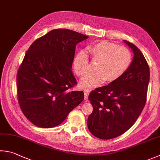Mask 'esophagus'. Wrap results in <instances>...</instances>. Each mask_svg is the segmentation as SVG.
Listing matches in <instances>:
<instances>
[{
	"mask_svg": "<svg viewBox=\"0 0 160 160\" xmlns=\"http://www.w3.org/2000/svg\"><path fill=\"white\" fill-rule=\"evenodd\" d=\"M84 99L87 100L88 99V96H89V91L88 89H84Z\"/></svg>",
	"mask_w": 160,
	"mask_h": 160,
	"instance_id": "obj_1",
	"label": "esophagus"
}]
</instances>
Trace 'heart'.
Masks as SVG:
<instances>
[{"label":"heart","instance_id":"b5f03b06","mask_svg":"<svg viewBox=\"0 0 160 160\" xmlns=\"http://www.w3.org/2000/svg\"><path fill=\"white\" fill-rule=\"evenodd\" d=\"M86 51L93 61H98L95 68L96 72L84 78L80 83L87 88L98 87L105 80L108 82H112L119 79L132 62V54L129 49L108 41L91 44L87 47ZM73 68L80 78L89 73V59L85 52L77 53L73 59Z\"/></svg>","mask_w":160,"mask_h":160}]
</instances>
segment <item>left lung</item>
<instances>
[{"label":"left lung","mask_w":160,"mask_h":160,"mask_svg":"<svg viewBox=\"0 0 160 160\" xmlns=\"http://www.w3.org/2000/svg\"><path fill=\"white\" fill-rule=\"evenodd\" d=\"M124 42L134 55L129 68L119 79L96 88L89 95L93 112L87 126L93 135L101 139H113L126 132L135 123L146 102L148 64L135 45Z\"/></svg>","instance_id":"left-lung-1"}]
</instances>
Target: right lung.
Segmentation results:
<instances>
[{
    "label": "right lung",
    "instance_id": "obj_1",
    "mask_svg": "<svg viewBox=\"0 0 160 160\" xmlns=\"http://www.w3.org/2000/svg\"><path fill=\"white\" fill-rule=\"evenodd\" d=\"M87 38L73 30L55 29L26 51L17 72L18 101L36 126H58L84 100L82 91L72 90L77 81L71 67L77 43Z\"/></svg>",
    "mask_w": 160,
    "mask_h": 160
}]
</instances>
